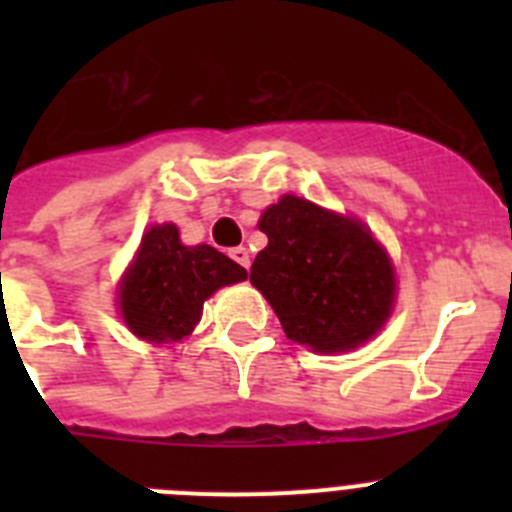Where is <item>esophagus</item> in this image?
Instances as JSON below:
<instances>
[{"label": "esophagus", "mask_w": 512, "mask_h": 512, "mask_svg": "<svg viewBox=\"0 0 512 512\" xmlns=\"http://www.w3.org/2000/svg\"><path fill=\"white\" fill-rule=\"evenodd\" d=\"M230 259H233L235 264H241L246 271H248V266H251V253H248V248H243V246L233 248V251H230Z\"/></svg>", "instance_id": "34e87169"}]
</instances>
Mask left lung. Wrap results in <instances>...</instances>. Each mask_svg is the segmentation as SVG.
<instances>
[{"mask_svg":"<svg viewBox=\"0 0 512 512\" xmlns=\"http://www.w3.org/2000/svg\"><path fill=\"white\" fill-rule=\"evenodd\" d=\"M259 230L269 246L253 261L251 284L287 338L336 354L372 338L390 318L395 271L359 220L287 194L261 215Z\"/></svg>","mask_w":512,"mask_h":512,"instance_id":"1","label":"left lung"}]
</instances>
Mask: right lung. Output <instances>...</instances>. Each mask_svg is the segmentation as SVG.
Segmentation results:
<instances>
[{"label": "right lung", "mask_w": 512, "mask_h": 512, "mask_svg": "<svg viewBox=\"0 0 512 512\" xmlns=\"http://www.w3.org/2000/svg\"><path fill=\"white\" fill-rule=\"evenodd\" d=\"M246 269L212 246H184L176 225H153L120 284V312L138 338L182 341L202 315V302Z\"/></svg>", "instance_id": "right-lung-1"}]
</instances>
